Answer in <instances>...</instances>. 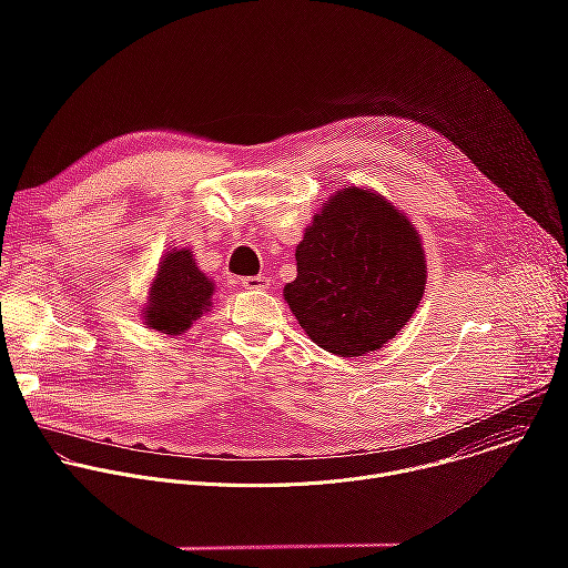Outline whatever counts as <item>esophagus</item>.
Wrapping results in <instances>:
<instances>
[{"instance_id": "34e87169", "label": "esophagus", "mask_w": 568, "mask_h": 568, "mask_svg": "<svg viewBox=\"0 0 568 568\" xmlns=\"http://www.w3.org/2000/svg\"><path fill=\"white\" fill-rule=\"evenodd\" d=\"M240 283H242V287H245V290H267L270 287V278L263 276V274L247 276V278H242Z\"/></svg>"}]
</instances>
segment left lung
<instances>
[{
  "instance_id": "8db88e82",
  "label": "left lung",
  "mask_w": 568,
  "mask_h": 568,
  "mask_svg": "<svg viewBox=\"0 0 568 568\" xmlns=\"http://www.w3.org/2000/svg\"><path fill=\"white\" fill-rule=\"evenodd\" d=\"M427 283L420 235L377 193L337 191L296 247L283 296L305 335L339 357L382 348L414 316Z\"/></svg>"
}]
</instances>
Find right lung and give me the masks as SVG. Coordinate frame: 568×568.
<instances>
[{"instance_id": "1", "label": "right lung", "mask_w": 568, "mask_h": 568, "mask_svg": "<svg viewBox=\"0 0 568 568\" xmlns=\"http://www.w3.org/2000/svg\"><path fill=\"white\" fill-rule=\"evenodd\" d=\"M215 285L195 265L191 250H173L161 258L143 307L145 326L164 335H182L209 307Z\"/></svg>"}]
</instances>
